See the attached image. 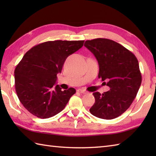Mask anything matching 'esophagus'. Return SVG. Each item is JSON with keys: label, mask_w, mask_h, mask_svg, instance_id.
Segmentation results:
<instances>
[{"label": "esophagus", "mask_w": 156, "mask_h": 156, "mask_svg": "<svg viewBox=\"0 0 156 156\" xmlns=\"http://www.w3.org/2000/svg\"><path fill=\"white\" fill-rule=\"evenodd\" d=\"M77 91L78 92H80V93H82V94H86V93H87V91L83 90V89H78Z\"/></svg>", "instance_id": "34e87169"}]
</instances>
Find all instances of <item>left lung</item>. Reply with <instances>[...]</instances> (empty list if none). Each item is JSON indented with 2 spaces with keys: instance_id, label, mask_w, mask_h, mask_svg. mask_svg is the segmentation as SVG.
<instances>
[{
  "instance_id": "8db88e82",
  "label": "left lung",
  "mask_w": 156,
  "mask_h": 156,
  "mask_svg": "<svg viewBox=\"0 0 156 156\" xmlns=\"http://www.w3.org/2000/svg\"><path fill=\"white\" fill-rule=\"evenodd\" d=\"M84 46L97 58L98 78L110 90L102 94L94 92L95 102L90 108L92 115L112 119L127 111L135 99L141 83L137 59L127 49L111 39L87 40Z\"/></svg>"
}]
</instances>
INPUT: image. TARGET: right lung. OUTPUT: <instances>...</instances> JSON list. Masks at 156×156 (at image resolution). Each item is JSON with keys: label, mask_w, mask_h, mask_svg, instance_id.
Listing matches in <instances>:
<instances>
[{"label": "right lung", "mask_w": 156, "mask_h": 156, "mask_svg": "<svg viewBox=\"0 0 156 156\" xmlns=\"http://www.w3.org/2000/svg\"><path fill=\"white\" fill-rule=\"evenodd\" d=\"M84 41H46L26 53L15 70V84L20 102L35 117L48 119L61 112L75 94L74 88L62 90L57 74L69 55Z\"/></svg>", "instance_id": "obj_1"}]
</instances>
